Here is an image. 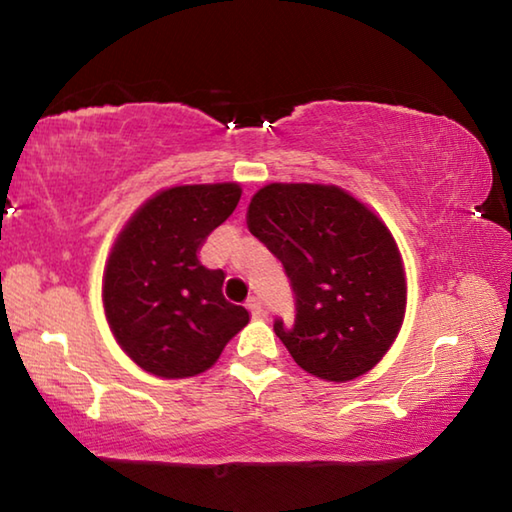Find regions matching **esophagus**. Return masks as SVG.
<instances>
[{"mask_svg":"<svg viewBox=\"0 0 512 512\" xmlns=\"http://www.w3.org/2000/svg\"><path fill=\"white\" fill-rule=\"evenodd\" d=\"M248 309H250V314H253V318H264L266 316V311L262 307V300H259L257 296L248 298Z\"/></svg>","mask_w":512,"mask_h":512,"instance_id":"34e87169","label":"esophagus"}]
</instances>
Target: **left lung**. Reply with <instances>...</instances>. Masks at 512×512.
<instances>
[{"instance_id": "8db88e82", "label": "left lung", "mask_w": 512, "mask_h": 512, "mask_svg": "<svg viewBox=\"0 0 512 512\" xmlns=\"http://www.w3.org/2000/svg\"><path fill=\"white\" fill-rule=\"evenodd\" d=\"M248 228L287 273L296 318L273 329L302 370L327 381L368 372L400 332L406 282L384 223L334 185L273 183L253 196Z\"/></svg>"}]
</instances>
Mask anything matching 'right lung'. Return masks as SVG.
I'll use <instances>...</instances> for the list:
<instances>
[{
    "label": "right lung",
    "mask_w": 512,
    "mask_h": 512,
    "mask_svg": "<svg viewBox=\"0 0 512 512\" xmlns=\"http://www.w3.org/2000/svg\"><path fill=\"white\" fill-rule=\"evenodd\" d=\"M239 198L235 183L171 187L135 212L112 248L103 275L106 318L146 372L194 377L250 320L246 307L225 300L221 268L198 259Z\"/></svg>",
    "instance_id": "1"
}]
</instances>
